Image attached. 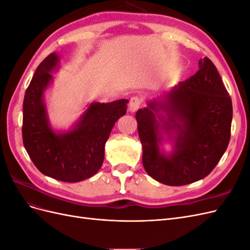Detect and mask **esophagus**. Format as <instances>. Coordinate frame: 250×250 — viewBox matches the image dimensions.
Listing matches in <instances>:
<instances>
[{"label":"esophagus","instance_id":"obj_1","mask_svg":"<svg viewBox=\"0 0 250 250\" xmlns=\"http://www.w3.org/2000/svg\"><path fill=\"white\" fill-rule=\"evenodd\" d=\"M142 104V99L139 97H132L130 101H129V105H128V107H129V111L134 112L137 111Z\"/></svg>","mask_w":250,"mask_h":250}]
</instances>
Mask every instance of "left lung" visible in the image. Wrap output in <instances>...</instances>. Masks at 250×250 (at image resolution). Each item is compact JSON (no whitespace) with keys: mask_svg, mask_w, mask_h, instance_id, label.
I'll return each mask as SVG.
<instances>
[{"mask_svg":"<svg viewBox=\"0 0 250 250\" xmlns=\"http://www.w3.org/2000/svg\"><path fill=\"white\" fill-rule=\"evenodd\" d=\"M135 118L146 172L164 185L185 186L208 176L221 160L230 139L232 104L215 64L204 57L197 73ZM163 133L173 142L169 156L159 149Z\"/></svg>","mask_w":250,"mask_h":250,"instance_id":"8db88e82","label":"left lung"}]
</instances>
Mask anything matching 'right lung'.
Instances as JSON below:
<instances>
[{
    "instance_id": "add662e5",
    "label": "right lung",
    "mask_w": 250,
    "mask_h": 250,
    "mask_svg": "<svg viewBox=\"0 0 250 250\" xmlns=\"http://www.w3.org/2000/svg\"><path fill=\"white\" fill-rule=\"evenodd\" d=\"M59 62L51 53L37 66L22 103V143L31 161L42 174L65 183H78L100 170L104 147L112 127L127 110L128 100L92 103L76 126L56 133L50 126L43 92Z\"/></svg>"
}]
</instances>
